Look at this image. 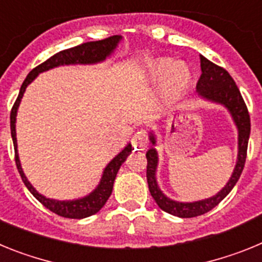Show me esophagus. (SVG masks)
<instances>
[{
  "mask_svg": "<svg viewBox=\"0 0 262 262\" xmlns=\"http://www.w3.org/2000/svg\"><path fill=\"white\" fill-rule=\"evenodd\" d=\"M133 143L135 145V148H138V149H145L147 148L149 140H148V134L145 133V129H140L139 133H136L134 135Z\"/></svg>",
  "mask_w": 262,
  "mask_h": 262,
  "instance_id": "1",
  "label": "esophagus"
}]
</instances>
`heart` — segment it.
<instances>
[{"label": "heart", "mask_w": 262, "mask_h": 262, "mask_svg": "<svg viewBox=\"0 0 262 262\" xmlns=\"http://www.w3.org/2000/svg\"><path fill=\"white\" fill-rule=\"evenodd\" d=\"M149 77L154 81L163 80V90L166 96H176L184 92L191 81L190 69L184 62L170 59H160L149 67Z\"/></svg>", "instance_id": "1"}]
</instances>
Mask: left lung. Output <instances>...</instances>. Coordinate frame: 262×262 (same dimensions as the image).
<instances>
[{"instance_id":"obj_1","label":"left lung","mask_w":262,"mask_h":262,"mask_svg":"<svg viewBox=\"0 0 262 262\" xmlns=\"http://www.w3.org/2000/svg\"><path fill=\"white\" fill-rule=\"evenodd\" d=\"M200 59L202 73L196 82V92L202 98L209 99L212 102L222 103L230 110L237 129H239V154H237V163H236L235 170L231 176L230 181L227 182L226 186L216 195L207 198V200L198 201V202L182 203L169 200L168 196L164 195L163 191L160 190L156 182L157 154L155 148H151L147 152L145 157H147V181L149 193L163 211L180 217H193L206 214L228 195L244 169L249 134H251V118H249L248 108H247L242 93H240L239 88L236 86L233 78L226 69L214 64L202 55L200 56ZM149 139H151L152 144L156 143L152 134Z\"/></svg>"}]
</instances>
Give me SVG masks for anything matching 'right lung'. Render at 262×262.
I'll return each instance as SVG.
<instances>
[{
    "instance_id": "obj_1",
    "label": "right lung",
    "mask_w": 262,
    "mask_h": 262,
    "mask_svg": "<svg viewBox=\"0 0 262 262\" xmlns=\"http://www.w3.org/2000/svg\"><path fill=\"white\" fill-rule=\"evenodd\" d=\"M122 36L119 35H113L110 38L102 39V40H96V41H86L82 45H78L76 47L68 48V50L60 51V52L55 53L53 56L50 59L46 60L45 62L39 64L38 67L32 69L27 75L26 80L23 81L22 86H20L19 94H18L15 102H14L13 107H11L10 113V129H11V138H13L14 143V151H15V164H17L18 172H19L20 177H22L23 184L26 185V187L30 190V193L35 196L36 200L41 203V205L47 207L50 211L55 212L59 216L62 217H69V219H82V217L90 216V215L96 214L99 210L102 209L106 201L108 200V196L111 195L113 191V185H114V180L117 177V173L119 170L120 165L126 161L127 156L131 154L133 148L131 145H127L123 151L120 152L118 156L111 160L108 165L106 166L103 170L102 178L101 182L97 186L94 191L89 194V195L81 198V200L76 201H55L46 198L41 194L32 187V185L27 181L26 176L23 173L22 168H20L19 157H18L17 152V138H15V117H17V110L19 106L20 98L23 97V93L26 90L27 85L31 82L40 72L48 71L55 67L64 66V64H93V62H98L105 60L106 57L110 55L113 51L115 50L117 45Z\"/></svg>"
}]
</instances>
